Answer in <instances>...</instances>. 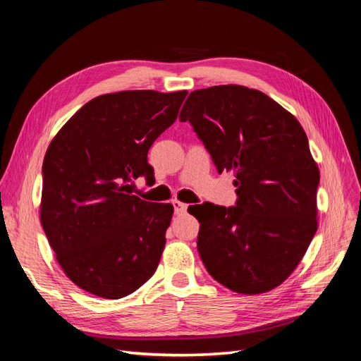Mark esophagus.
<instances>
[{
	"mask_svg": "<svg viewBox=\"0 0 361 361\" xmlns=\"http://www.w3.org/2000/svg\"><path fill=\"white\" fill-rule=\"evenodd\" d=\"M171 204H173V207H174V214H176V215H182V214L187 212L188 204H185V203L179 202V200H173Z\"/></svg>",
	"mask_w": 361,
	"mask_h": 361,
	"instance_id": "obj_1",
	"label": "esophagus"
}]
</instances>
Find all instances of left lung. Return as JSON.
<instances>
[{
    "label": "left lung",
    "mask_w": 361,
    "mask_h": 361,
    "mask_svg": "<svg viewBox=\"0 0 361 361\" xmlns=\"http://www.w3.org/2000/svg\"><path fill=\"white\" fill-rule=\"evenodd\" d=\"M190 122L218 173H235L236 206H209L199 255L238 293H264L298 267L318 231L319 169L302 126L269 96L244 85L194 90L179 116Z\"/></svg>",
    "instance_id": "left-lung-1"
}]
</instances>
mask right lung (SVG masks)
Segmentation results:
<instances>
[{"label":"right lung","instance_id":"1","mask_svg":"<svg viewBox=\"0 0 361 361\" xmlns=\"http://www.w3.org/2000/svg\"><path fill=\"white\" fill-rule=\"evenodd\" d=\"M187 93L97 96L47 150L42 227L64 274L96 297L123 298L157 271L173 206L141 200L129 183L154 176L147 152L174 123Z\"/></svg>","mask_w":361,"mask_h":361}]
</instances>
